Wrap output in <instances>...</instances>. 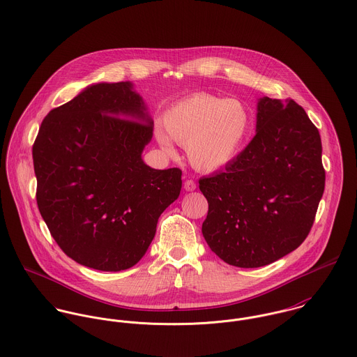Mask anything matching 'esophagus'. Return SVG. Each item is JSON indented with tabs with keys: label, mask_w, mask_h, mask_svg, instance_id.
Segmentation results:
<instances>
[{
	"label": "esophagus",
	"mask_w": 357,
	"mask_h": 357,
	"mask_svg": "<svg viewBox=\"0 0 357 357\" xmlns=\"http://www.w3.org/2000/svg\"><path fill=\"white\" fill-rule=\"evenodd\" d=\"M195 188H197V184H195L194 180H187V181L184 183V190H185V191L191 192V191H194Z\"/></svg>",
	"instance_id": "34e87169"
}]
</instances>
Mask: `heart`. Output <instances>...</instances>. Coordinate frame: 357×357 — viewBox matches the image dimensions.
<instances>
[{
  "instance_id": "1",
  "label": "heart",
  "mask_w": 357,
  "mask_h": 357,
  "mask_svg": "<svg viewBox=\"0 0 357 357\" xmlns=\"http://www.w3.org/2000/svg\"><path fill=\"white\" fill-rule=\"evenodd\" d=\"M156 129L159 146L173 151L172 140L184 146L190 163L213 173L231 166L245 150L253 116L245 102L210 93H197L172 104Z\"/></svg>"
}]
</instances>
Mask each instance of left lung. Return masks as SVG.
I'll return each mask as SVG.
<instances>
[{"instance_id":"obj_1","label":"left lung","mask_w":357,"mask_h":357,"mask_svg":"<svg viewBox=\"0 0 357 357\" xmlns=\"http://www.w3.org/2000/svg\"><path fill=\"white\" fill-rule=\"evenodd\" d=\"M321 140L291 99L257 102L255 136L224 172L199 180L204 241L229 265H268L305 241L324 191Z\"/></svg>"}]
</instances>
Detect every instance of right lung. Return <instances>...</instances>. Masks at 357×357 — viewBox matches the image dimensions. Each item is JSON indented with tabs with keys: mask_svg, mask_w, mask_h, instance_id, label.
<instances>
[{
	"mask_svg": "<svg viewBox=\"0 0 357 357\" xmlns=\"http://www.w3.org/2000/svg\"><path fill=\"white\" fill-rule=\"evenodd\" d=\"M153 121L132 82H100L45 116L33 146L37 204L60 249L81 265L118 272L136 265L181 170H158L142 153Z\"/></svg>",
	"mask_w": 357,
	"mask_h": 357,
	"instance_id": "add662e5",
	"label": "right lung"
}]
</instances>
